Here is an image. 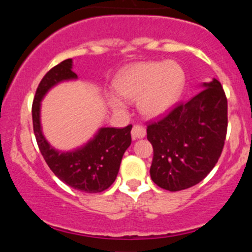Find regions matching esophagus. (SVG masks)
<instances>
[{
    "label": "esophagus",
    "instance_id": "1",
    "mask_svg": "<svg viewBox=\"0 0 252 252\" xmlns=\"http://www.w3.org/2000/svg\"><path fill=\"white\" fill-rule=\"evenodd\" d=\"M131 136L134 140L144 137V136H146V128H144L143 126H140V124H136V126H132Z\"/></svg>",
    "mask_w": 252,
    "mask_h": 252
}]
</instances>
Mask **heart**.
Segmentation results:
<instances>
[{"instance_id":"obj_1","label":"heart","mask_w":252,"mask_h":252,"mask_svg":"<svg viewBox=\"0 0 252 252\" xmlns=\"http://www.w3.org/2000/svg\"><path fill=\"white\" fill-rule=\"evenodd\" d=\"M184 85L185 72L174 62L132 65L121 72L115 80L117 94L129 100L138 99L141 111L150 117L160 116L172 108ZM111 104L117 111L124 109L118 98H111Z\"/></svg>"}]
</instances>
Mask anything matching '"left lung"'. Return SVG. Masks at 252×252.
I'll return each mask as SVG.
<instances>
[{"label": "left lung", "mask_w": 252, "mask_h": 252, "mask_svg": "<svg viewBox=\"0 0 252 252\" xmlns=\"http://www.w3.org/2000/svg\"><path fill=\"white\" fill-rule=\"evenodd\" d=\"M204 85L206 88L189 102L176 103L147 126V138L154 150L150 176L170 192L204 180L224 148L227 98L217 79Z\"/></svg>", "instance_id": "obj_1"}]
</instances>
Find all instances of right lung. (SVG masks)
I'll return each mask as SVG.
<instances>
[{
	"label": "right lung",
	"mask_w": 252,
	"mask_h": 252,
	"mask_svg": "<svg viewBox=\"0 0 252 252\" xmlns=\"http://www.w3.org/2000/svg\"><path fill=\"white\" fill-rule=\"evenodd\" d=\"M74 78L77 74L72 71V59L58 63L43 76L32 105L34 135L46 163L60 180L82 192L99 193L108 189L116 179L124 152L131 143L132 126L102 128L94 140L74 152L63 153L52 148L41 132L40 102L52 86Z\"/></svg>",
	"instance_id": "right-lung-1"
}]
</instances>
